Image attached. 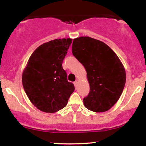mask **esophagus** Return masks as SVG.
<instances>
[{
	"label": "esophagus",
	"instance_id": "34e87169",
	"mask_svg": "<svg viewBox=\"0 0 146 146\" xmlns=\"http://www.w3.org/2000/svg\"><path fill=\"white\" fill-rule=\"evenodd\" d=\"M74 86H75V88H77V87H78V81H75V82H74Z\"/></svg>",
	"mask_w": 146,
	"mask_h": 146
}]
</instances>
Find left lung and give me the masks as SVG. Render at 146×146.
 <instances>
[{
    "mask_svg": "<svg viewBox=\"0 0 146 146\" xmlns=\"http://www.w3.org/2000/svg\"><path fill=\"white\" fill-rule=\"evenodd\" d=\"M72 53L87 73L90 92L83 100L85 107L95 113L110 109L121 96L126 80L119 58L104 42L88 36L73 40Z\"/></svg>",
    "mask_w": 146,
    "mask_h": 146,
    "instance_id": "1",
    "label": "left lung"
}]
</instances>
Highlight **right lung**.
<instances>
[{
    "mask_svg": "<svg viewBox=\"0 0 146 146\" xmlns=\"http://www.w3.org/2000/svg\"><path fill=\"white\" fill-rule=\"evenodd\" d=\"M71 42V38H62L41 44L30 56L23 71L25 93L31 103L44 113H56L64 108L75 90L62 68Z\"/></svg>",
    "mask_w": 146,
    "mask_h": 146,
    "instance_id": "1",
    "label": "right lung"
}]
</instances>
